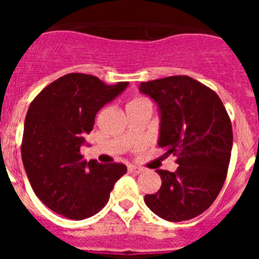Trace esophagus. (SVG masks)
<instances>
[{"mask_svg": "<svg viewBox=\"0 0 259 259\" xmlns=\"http://www.w3.org/2000/svg\"><path fill=\"white\" fill-rule=\"evenodd\" d=\"M128 171H130V172H134V174H140V172H143L144 168L143 167H139V166H128Z\"/></svg>", "mask_w": 259, "mask_h": 259, "instance_id": "esophagus-1", "label": "esophagus"}]
</instances>
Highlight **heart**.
Wrapping results in <instances>:
<instances>
[{
  "instance_id": "heart-1",
  "label": "heart",
  "mask_w": 259,
  "mask_h": 259,
  "mask_svg": "<svg viewBox=\"0 0 259 259\" xmlns=\"http://www.w3.org/2000/svg\"><path fill=\"white\" fill-rule=\"evenodd\" d=\"M135 104H150V102L148 101L146 98L136 97V98H134V100H132V101L130 102V104H128V105H135Z\"/></svg>"
}]
</instances>
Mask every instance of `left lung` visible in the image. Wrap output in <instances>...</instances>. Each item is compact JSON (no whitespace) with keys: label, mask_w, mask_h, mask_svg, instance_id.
<instances>
[{"label":"left lung","mask_w":259,"mask_h":259,"mask_svg":"<svg viewBox=\"0 0 259 259\" xmlns=\"http://www.w3.org/2000/svg\"><path fill=\"white\" fill-rule=\"evenodd\" d=\"M161 110L158 145L178 157L175 172L157 170L159 191L144 197L159 218L183 222L211 206L227 178L232 124L218 95L187 75L141 83Z\"/></svg>","instance_id":"8db88e82"}]
</instances>
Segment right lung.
<instances>
[{
  "instance_id": "add662e5",
  "label": "right lung",
  "mask_w": 259,
  "mask_h": 259,
  "mask_svg": "<svg viewBox=\"0 0 259 259\" xmlns=\"http://www.w3.org/2000/svg\"><path fill=\"white\" fill-rule=\"evenodd\" d=\"M127 85H106L93 75L74 72L45 87L29 105L20 146L23 164L36 196L57 214L75 221L97 214L127 172L123 163L87 162L80 154L98 110Z\"/></svg>"
}]
</instances>
